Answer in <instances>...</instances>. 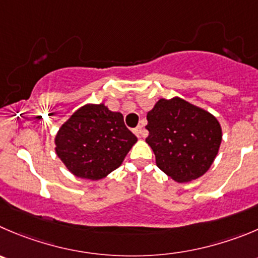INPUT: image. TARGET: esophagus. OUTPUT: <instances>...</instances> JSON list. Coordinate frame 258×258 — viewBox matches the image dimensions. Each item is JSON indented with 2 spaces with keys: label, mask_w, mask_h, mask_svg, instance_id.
I'll use <instances>...</instances> for the list:
<instances>
[{
  "label": "esophagus",
  "mask_w": 258,
  "mask_h": 258,
  "mask_svg": "<svg viewBox=\"0 0 258 258\" xmlns=\"http://www.w3.org/2000/svg\"><path fill=\"white\" fill-rule=\"evenodd\" d=\"M134 134H136L137 137H139V138H141V137L146 136V132H144L143 127L138 126V127H136V129H134Z\"/></svg>",
  "instance_id": "1"
}]
</instances>
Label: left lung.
I'll list each match as a JSON object with an SVG mask.
<instances>
[{"label": "left lung", "instance_id": "left-lung-1", "mask_svg": "<svg viewBox=\"0 0 258 258\" xmlns=\"http://www.w3.org/2000/svg\"><path fill=\"white\" fill-rule=\"evenodd\" d=\"M156 163L177 182H188L204 175L217 157L222 127L210 112L175 97L161 99L147 114Z\"/></svg>", "mask_w": 258, "mask_h": 258}]
</instances>
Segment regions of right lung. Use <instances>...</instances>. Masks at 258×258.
Returning <instances> with one entry per match:
<instances>
[{
    "instance_id": "obj_1",
    "label": "right lung",
    "mask_w": 258,
    "mask_h": 258,
    "mask_svg": "<svg viewBox=\"0 0 258 258\" xmlns=\"http://www.w3.org/2000/svg\"><path fill=\"white\" fill-rule=\"evenodd\" d=\"M136 142L120 112L85 105L60 126L55 152L73 175L100 180L119 167Z\"/></svg>"
}]
</instances>
